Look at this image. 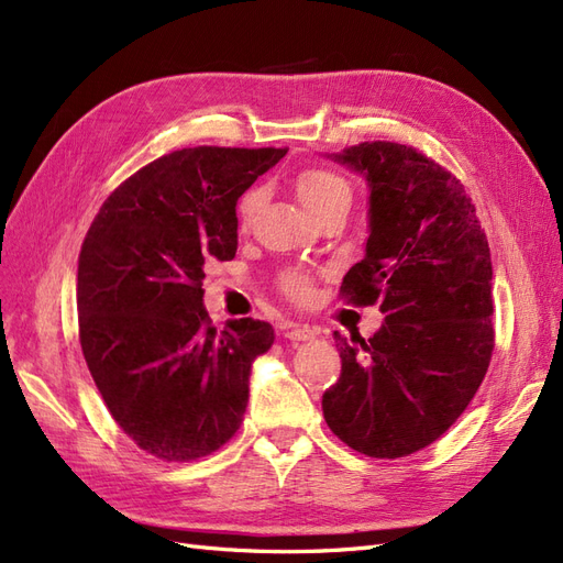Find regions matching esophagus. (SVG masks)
<instances>
[{"label": "esophagus", "mask_w": 563, "mask_h": 563, "mask_svg": "<svg viewBox=\"0 0 563 563\" xmlns=\"http://www.w3.org/2000/svg\"><path fill=\"white\" fill-rule=\"evenodd\" d=\"M284 335L288 340H312L317 335V331L310 327V323H288V327L284 329Z\"/></svg>", "instance_id": "1"}]
</instances>
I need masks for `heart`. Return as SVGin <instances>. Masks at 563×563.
Listing matches in <instances>:
<instances>
[{
  "label": "heart",
  "mask_w": 563,
  "mask_h": 563,
  "mask_svg": "<svg viewBox=\"0 0 563 563\" xmlns=\"http://www.w3.org/2000/svg\"><path fill=\"white\" fill-rule=\"evenodd\" d=\"M296 195L302 201V207L314 213L331 201L350 199L352 190H350V183L343 176L329 172V168H308V172H302L296 178ZM253 207H255V195L249 192L240 201V216L249 218ZM279 284L284 288V294L296 298V300H305L312 291L310 277L302 275V272H296V269L284 272Z\"/></svg>",
  "instance_id": "1"
}]
</instances>
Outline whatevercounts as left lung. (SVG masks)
Wrapping results in <instances>:
<instances>
[{
    "mask_svg": "<svg viewBox=\"0 0 563 563\" xmlns=\"http://www.w3.org/2000/svg\"><path fill=\"white\" fill-rule=\"evenodd\" d=\"M368 185V240L340 294L380 305L368 340L333 333L343 360L321 408L371 457L430 446L465 411L493 352L490 251L465 187L416 147L360 143L329 155Z\"/></svg>",
    "mask_w": 563,
    "mask_h": 563,
    "instance_id": "obj_1",
    "label": "left lung"
}]
</instances>
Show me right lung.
I'll return each mask as SVG.
<instances>
[{
	"label": "right lung",
	"mask_w": 563,
	"mask_h": 563,
	"mask_svg": "<svg viewBox=\"0 0 563 563\" xmlns=\"http://www.w3.org/2000/svg\"><path fill=\"white\" fill-rule=\"evenodd\" d=\"M286 147H185L143 166L106 199L77 267L79 343L93 383L133 444L190 463L240 430L261 319L223 331L203 310L207 267L236 253V199Z\"/></svg>",
	"instance_id": "1"
}]
</instances>
